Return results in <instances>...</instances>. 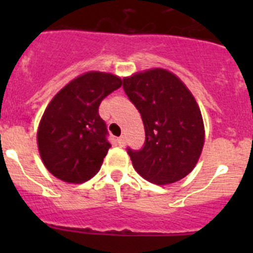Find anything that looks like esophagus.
<instances>
[{"label": "esophagus", "mask_w": 253, "mask_h": 253, "mask_svg": "<svg viewBox=\"0 0 253 253\" xmlns=\"http://www.w3.org/2000/svg\"><path fill=\"white\" fill-rule=\"evenodd\" d=\"M118 143H119V144L122 147L124 146V144H125V137H124V135H122V137L118 138Z\"/></svg>", "instance_id": "obj_1"}]
</instances>
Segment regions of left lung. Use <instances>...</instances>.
I'll list each match as a JSON object with an SVG mask.
<instances>
[{
    "label": "left lung",
    "mask_w": 253,
    "mask_h": 253,
    "mask_svg": "<svg viewBox=\"0 0 253 253\" xmlns=\"http://www.w3.org/2000/svg\"><path fill=\"white\" fill-rule=\"evenodd\" d=\"M123 88L146 131L142 148H126L135 171L156 185L189 175L204 146V124L187 87L166 69L154 68L124 78Z\"/></svg>",
    "instance_id": "left-lung-1"
}]
</instances>
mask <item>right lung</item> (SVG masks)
<instances>
[{"label":"right lung","instance_id":"1","mask_svg":"<svg viewBox=\"0 0 253 253\" xmlns=\"http://www.w3.org/2000/svg\"><path fill=\"white\" fill-rule=\"evenodd\" d=\"M120 86L116 76L87 72L53 97L38 129L40 157L51 175L81 184L99 171L111 147L99 106Z\"/></svg>","mask_w":253,"mask_h":253}]
</instances>
